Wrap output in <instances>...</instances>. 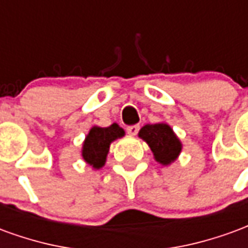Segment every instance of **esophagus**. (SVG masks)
Wrapping results in <instances>:
<instances>
[{
	"mask_svg": "<svg viewBox=\"0 0 248 248\" xmlns=\"http://www.w3.org/2000/svg\"><path fill=\"white\" fill-rule=\"evenodd\" d=\"M126 130H127V133H129L130 135H137L138 134V131H140V124H131V126H129Z\"/></svg>",
	"mask_w": 248,
	"mask_h": 248,
	"instance_id": "1",
	"label": "esophagus"
}]
</instances>
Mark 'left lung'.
I'll use <instances>...</instances> for the list:
<instances>
[{"mask_svg": "<svg viewBox=\"0 0 248 248\" xmlns=\"http://www.w3.org/2000/svg\"><path fill=\"white\" fill-rule=\"evenodd\" d=\"M149 145L156 162L170 165L182 151V143L167 124H145L138 134Z\"/></svg>", "mask_w": 248, "mask_h": 248, "instance_id": "8db88e82", "label": "left lung"}]
</instances>
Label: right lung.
<instances>
[{"mask_svg":"<svg viewBox=\"0 0 248 248\" xmlns=\"http://www.w3.org/2000/svg\"><path fill=\"white\" fill-rule=\"evenodd\" d=\"M124 135V130L117 124H113L108 127L93 126L82 146V156L85 162L93 166V169H101L106 162L110 143L122 138Z\"/></svg>","mask_w":248,"mask_h":248,"instance_id":"1","label":"right lung"}]
</instances>
